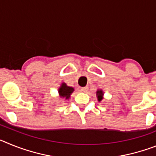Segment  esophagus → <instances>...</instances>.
Returning a JSON list of instances; mask_svg holds the SVG:
<instances>
[{
  "mask_svg": "<svg viewBox=\"0 0 156 156\" xmlns=\"http://www.w3.org/2000/svg\"><path fill=\"white\" fill-rule=\"evenodd\" d=\"M81 90L83 92H84V93H87L88 90V87H82L81 88Z\"/></svg>",
  "mask_w": 156,
  "mask_h": 156,
  "instance_id": "1",
  "label": "esophagus"
}]
</instances>
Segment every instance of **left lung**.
<instances>
[{
    "mask_svg": "<svg viewBox=\"0 0 156 156\" xmlns=\"http://www.w3.org/2000/svg\"><path fill=\"white\" fill-rule=\"evenodd\" d=\"M96 96H97L98 101L99 102L101 101V100L103 99V96H104V92H103L102 90H98L96 91Z\"/></svg>",
    "mask_w": 156,
    "mask_h": 156,
    "instance_id": "left-lung-1",
    "label": "left lung"
}]
</instances>
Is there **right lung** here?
Here are the masks:
<instances>
[{"mask_svg": "<svg viewBox=\"0 0 156 156\" xmlns=\"http://www.w3.org/2000/svg\"><path fill=\"white\" fill-rule=\"evenodd\" d=\"M58 91L59 97L61 98H65L66 100H69L73 92L74 91V88L73 87L68 86L66 83H62Z\"/></svg>", "mask_w": 156, "mask_h": 156, "instance_id": "1", "label": "right lung"}]
</instances>
